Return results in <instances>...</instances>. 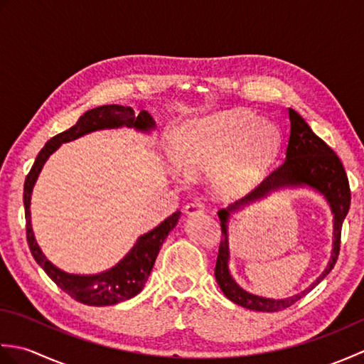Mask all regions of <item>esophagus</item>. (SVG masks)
Listing matches in <instances>:
<instances>
[{
    "instance_id": "obj_1",
    "label": "esophagus",
    "mask_w": 364,
    "mask_h": 364,
    "mask_svg": "<svg viewBox=\"0 0 364 364\" xmlns=\"http://www.w3.org/2000/svg\"><path fill=\"white\" fill-rule=\"evenodd\" d=\"M184 213L188 215H196V214H202L205 213V205L200 203V202H191L184 208Z\"/></svg>"
}]
</instances>
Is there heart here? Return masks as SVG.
Listing matches in <instances>:
<instances>
[{"mask_svg": "<svg viewBox=\"0 0 364 364\" xmlns=\"http://www.w3.org/2000/svg\"><path fill=\"white\" fill-rule=\"evenodd\" d=\"M277 145L272 122L235 109L184 123L173 136L172 158L189 176L211 172L214 194L228 200L257 186Z\"/></svg>", "mask_w": 364, "mask_h": 364, "instance_id": "1", "label": "heart"}]
</instances>
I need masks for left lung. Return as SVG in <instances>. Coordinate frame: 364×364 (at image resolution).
I'll return each mask as SVG.
<instances>
[{
    "instance_id": "8db88e82",
    "label": "left lung",
    "mask_w": 364,
    "mask_h": 364,
    "mask_svg": "<svg viewBox=\"0 0 364 364\" xmlns=\"http://www.w3.org/2000/svg\"><path fill=\"white\" fill-rule=\"evenodd\" d=\"M289 120H291V133L288 146H286V158L278 164L270 175L262 181L259 186L252 191L249 196L237 200L225 210H220V228H222V241L219 245L218 261H215V280H218L222 292L225 294L231 301L236 305L244 306L247 310L274 313L282 311L284 308L296 304L297 300L310 292L316 284H319L326 278L330 270L335 267L339 245H341V228L347 213L350 208V188L347 173L339 161L336 153L316 136L308 123L300 115L289 107ZM308 186L318 190L326 197L334 214V250L329 262L328 269L320 276L310 289L302 291L296 296L288 299H266L242 290L230 277L228 269L229 260V243L228 242V219L231 212H235L252 201L264 198L269 191L277 190L282 187H303Z\"/></svg>"
}]
</instances>
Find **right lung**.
<instances>
[{
    "label": "right lung",
    "mask_w": 364,
    "mask_h": 364,
    "mask_svg": "<svg viewBox=\"0 0 364 364\" xmlns=\"http://www.w3.org/2000/svg\"><path fill=\"white\" fill-rule=\"evenodd\" d=\"M120 127L136 128L139 131H144V133H149V131L154 128V120L146 111H141L136 115L131 107L119 105H105L84 112L70 129L51 137L45 144L41 153L37 154L33 167L29 170L25 180V191H23V203H25L26 218V239L29 250L33 253L37 264L72 299L90 306L115 305L119 301L134 297L136 294L142 291L145 282L149 280L154 261H156L161 245L164 244L170 231L175 228L181 213L175 211L170 218L161 222L156 228H153L149 233L139 237L127 257L112 269L95 275H75L67 274L64 270L51 264L45 258L41 247L36 242L33 227H31V194H33L37 176L41 173L46 159L50 158V154L59 149L60 144L75 141V139L92 133V131L112 129Z\"/></svg>",
    "instance_id": "obj_1"
}]
</instances>
